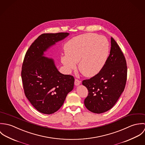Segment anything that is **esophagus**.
Here are the masks:
<instances>
[{
  "label": "esophagus",
  "mask_w": 145,
  "mask_h": 145,
  "mask_svg": "<svg viewBox=\"0 0 145 145\" xmlns=\"http://www.w3.org/2000/svg\"><path fill=\"white\" fill-rule=\"evenodd\" d=\"M74 84H75V85L78 86V85H79L81 84V82H80V80H79L78 79H76L75 80Z\"/></svg>",
  "instance_id": "1"
}]
</instances>
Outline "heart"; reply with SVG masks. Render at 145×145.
<instances>
[{"label": "heart", "instance_id": "1", "mask_svg": "<svg viewBox=\"0 0 145 145\" xmlns=\"http://www.w3.org/2000/svg\"><path fill=\"white\" fill-rule=\"evenodd\" d=\"M65 54L61 61L67 71L74 70L76 63L85 76L91 78L102 70L109 55V43L103 36L92 33L75 37L64 46Z\"/></svg>", "mask_w": 145, "mask_h": 145}]
</instances>
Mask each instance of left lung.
<instances>
[{"label": "left lung", "mask_w": 145, "mask_h": 145, "mask_svg": "<svg viewBox=\"0 0 145 145\" xmlns=\"http://www.w3.org/2000/svg\"><path fill=\"white\" fill-rule=\"evenodd\" d=\"M127 74L126 61L116 41L111 37L110 54L102 70L90 79L83 80L88 90L84 100L90 112L100 114L110 109L124 91Z\"/></svg>", "instance_id": "obj_1"}]
</instances>
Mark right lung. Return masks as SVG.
<instances>
[{
  "mask_svg": "<svg viewBox=\"0 0 145 145\" xmlns=\"http://www.w3.org/2000/svg\"><path fill=\"white\" fill-rule=\"evenodd\" d=\"M69 35L62 32L42 34L31 45L24 59L21 76L25 97L43 114L57 111L74 88V77L60 73L54 60L44 55L51 47Z\"/></svg>",
  "mask_w": 145,
  "mask_h": 145,
  "instance_id": "obj_1",
  "label": "right lung"
}]
</instances>
